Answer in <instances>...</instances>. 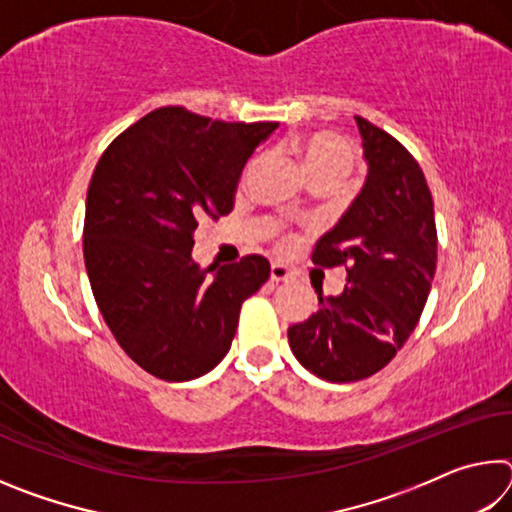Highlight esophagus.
<instances>
[{
  "instance_id": "1",
  "label": "esophagus",
  "mask_w": 512,
  "mask_h": 512,
  "mask_svg": "<svg viewBox=\"0 0 512 512\" xmlns=\"http://www.w3.org/2000/svg\"><path fill=\"white\" fill-rule=\"evenodd\" d=\"M291 280V271L282 264H273L271 266V282H287Z\"/></svg>"
}]
</instances>
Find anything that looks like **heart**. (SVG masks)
<instances>
[{
	"instance_id": "b5f03b06",
	"label": "heart",
	"mask_w": 512,
	"mask_h": 512,
	"mask_svg": "<svg viewBox=\"0 0 512 512\" xmlns=\"http://www.w3.org/2000/svg\"><path fill=\"white\" fill-rule=\"evenodd\" d=\"M293 151L302 162L309 183L314 180H332L341 185L350 176L354 164H357V151L345 140L332 131H311L300 135L293 142ZM291 239H284L282 246H289Z\"/></svg>"
}]
</instances>
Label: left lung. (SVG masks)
<instances>
[{
  "mask_svg": "<svg viewBox=\"0 0 512 512\" xmlns=\"http://www.w3.org/2000/svg\"><path fill=\"white\" fill-rule=\"evenodd\" d=\"M357 119L368 176L359 196L318 239L311 262L345 266L341 296L323 298L289 345L309 372L334 384L375 375L418 325L436 273L438 235L420 164L404 146Z\"/></svg>",
  "mask_w": 512,
  "mask_h": 512,
  "instance_id": "obj_1",
  "label": "left lung"
}]
</instances>
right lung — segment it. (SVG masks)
Masks as SVG:
<instances>
[{
	"label": "right lung",
	"instance_id": "1",
	"mask_svg": "<svg viewBox=\"0 0 512 512\" xmlns=\"http://www.w3.org/2000/svg\"><path fill=\"white\" fill-rule=\"evenodd\" d=\"M275 128L158 108L126 128L92 173L90 287L121 350L153 377L210 372L230 350L244 300L271 275L266 257L246 255L210 278L192 248L198 223L232 210L241 169Z\"/></svg>",
	"mask_w": 512,
	"mask_h": 512
}]
</instances>
